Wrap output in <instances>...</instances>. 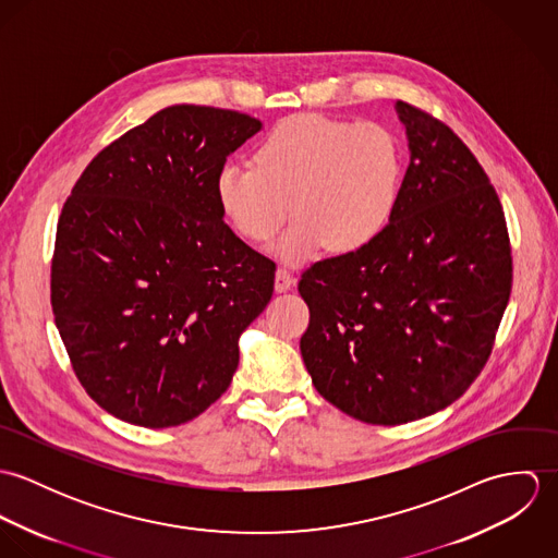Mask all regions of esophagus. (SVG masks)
Here are the masks:
<instances>
[{"mask_svg":"<svg viewBox=\"0 0 558 558\" xmlns=\"http://www.w3.org/2000/svg\"><path fill=\"white\" fill-rule=\"evenodd\" d=\"M292 286H294V275L286 266H279L277 275H275V290L277 292H288Z\"/></svg>","mask_w":558,"mask_h":558,"instance_id":"obj_1","label":"esophagus"}]
</instances>
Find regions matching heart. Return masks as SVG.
Masks as SVG:
<instances>
[{
    "instance_id": "1",
    "label": "heart",
    "mask_w": 558,
    "mask_h": 558,
    "mask_svg": "<svg viewBox=\"0 0 558 558\" xmlns=\"http://www.w3.org/2000/svg\"><path fill=\"white\" fill-rule=\"evenodd\" d=\"M255 165L226 162L215 178L221 215L240 239L268 242L292 210L283 257L307 262L326 246L352 253L378 239L398 208L403 153L383 122L294 116L257 144Z\"/></svg>"
}]
</instances>
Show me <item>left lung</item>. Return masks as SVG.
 <instances>
[{
  "mask_svg": "<svg viewBox=\"0 0 558 558\" xmlns=\"http://www.w3.org/2000/svg\"><path fill=\"white\" fill-rule=\"evenodd\" d=\"M410 165L367 246L310 266L301 354L319 396L372 425L434 414L487 363L513 264L496 189L438 118L398 100Z\"/></svg>",
  "mask_w": 558,
  "mask_h": 558,
  "instance_id": "1",
  "label": "left lung"
}]
</instances>
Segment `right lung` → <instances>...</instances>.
I'll list each match as a JSON object with an SVG mask.
<instances>
[{"label": "right lung", "instance_id": "1", "mask_svg": "<svg viewBox=\"0 0 558 558\" xmlns=\"http://www.w3.org/2000/svg\"><path fill=\"white\" fill-rule=\"evenodd\" d=\"M262 129L173 105L102 148L66 199L51 259L56 326L85 393L142 427L221 398L240 332L268 305L275 262L226 226L215 178Z\"/></svg>", "mask_w": 558, "mask_h": 558}]
</instances>
